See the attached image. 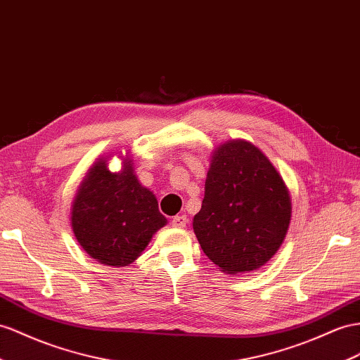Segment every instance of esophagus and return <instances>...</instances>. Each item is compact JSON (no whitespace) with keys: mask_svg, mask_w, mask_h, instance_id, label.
I'll return each instance as SVG.
<instances>
[{"mask_svg":"<svg viewBox=\"0 0 360 360\" xmlns=\"http://www.w3.org/2000/svg\"><path fill=\"white\" fill-rule=\"evenodd\" d=\"M187 222H188V217H187L186 214L174 216V217L172 219V225L176 226V228H184V226L187 225Z\"/></svg>","mask_w":360,"mask_h":360,"instance_id":"1","label":"esophagus"}]
</instances>
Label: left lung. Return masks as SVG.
Returning <instances> with one entry per match:
<instances>
[{"label": "left lung", "instance_id": "8db88e82", "mask_svg": "<svg viewBox=\"0 0 360 360\" xmlns=\"http://www.w3.org/2000/svg\"><path fill=\"white\" fill-rule=\"evenodd\" d=\"M290 213L289 190L262 150L243 140L228 141L213 153L193 229L224 272H251L278 251Z\"/></svg>", "mask_w": 360, "mask_h": 360}]
</instances>
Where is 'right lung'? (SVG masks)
I'll list each match as a JSON object with an SVG mask.
<instances>
[{
	"label": "right lung",
	"instance_id": "obj_1",
	"mask_svg": "<svg viewBox=\"0 0 360 360\" xmlns=\"http://www.w3.org/2000/svg\"><path fill=\"white\" fill-rule=\"evenodd\" d=\"M165 224L155 195L134 174L132 160H126L120 173H110L106 161H97L71 210V226L80 246L101 264L117 268L136 260Z\"/></svg>",
	"mask_w": 360,
	"mask_h": 360
}]
</instances>
